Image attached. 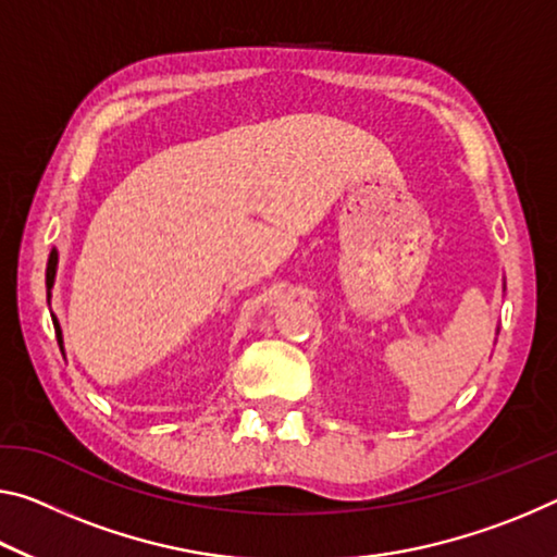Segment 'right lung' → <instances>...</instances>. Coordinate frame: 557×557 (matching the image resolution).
<instances>
[{
  "label": "right lung",
  "mask_w": 557,
  "mask_h": 557,
  "mask_svg": "<svg viewBox=\"0 0 557 557\" xmlns=\"http://www.w3.org/2000/svg\"><path fill=\"white\" fill-rule=\"evenodd\" d=\"M54 275H57V250H51L49 264H47V287L49 289H51V285H54ZM54 330H57V337H59V344H61V330H59L57 320H54Z\"/></svg>",
  "instance_id": "1"
}]
</instances>
